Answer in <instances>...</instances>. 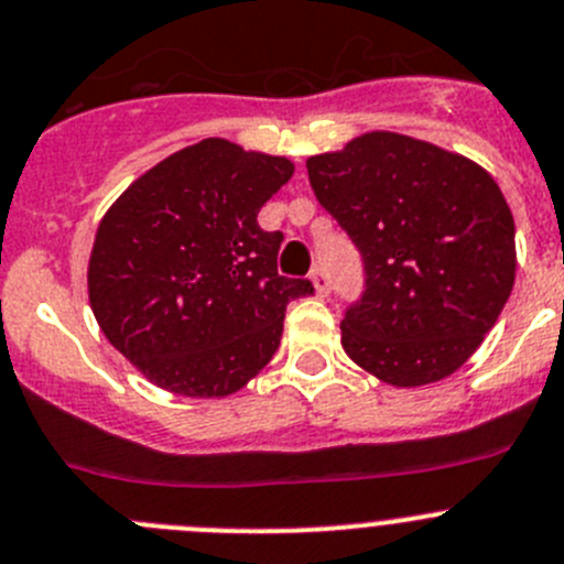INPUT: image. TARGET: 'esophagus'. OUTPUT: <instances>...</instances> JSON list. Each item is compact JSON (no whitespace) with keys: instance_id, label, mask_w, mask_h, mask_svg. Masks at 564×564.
Wrapping results in <instances>:
<instances>
[{"instance_id":"1","label":"esophagus","mask_w":564,"mask_h":564,"mask_svg":"<svg viewBox=\"0 0 564 564\" xmlns=\"http://www.w3.org/2000/svg\"><path fill=\"white\" fill-rule=\"evenodd\" d=\"M312 283H314V289H317V294L319 297H328V292H330V278H328V272L325 270H314L312 272Z\"/></svg>"}]
</instances>
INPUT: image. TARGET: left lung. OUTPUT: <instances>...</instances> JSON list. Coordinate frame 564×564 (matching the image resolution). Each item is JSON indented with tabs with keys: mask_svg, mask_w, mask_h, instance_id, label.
<instances>
[{
	"mask_svg": "<svg viewBox=\"0 0 564 564\" xmlns=\"http://www.w3.org/2000/svg\"><path fill=\"white\" fill-rule=\"evenodd\" d=\"M319 205L350 236L365 292L345 354L392 387L459 370L514 283V219L478 163L401 133H367L306 161Z\"/></svg>",
	"mask_w": 564,
	"mask_h": 564,
	"instance_id": "1",
	"label": "left lung"
}]
</instances>
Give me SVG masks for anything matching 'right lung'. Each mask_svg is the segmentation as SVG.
<instances>
[{
  "mask_svg": "<svg viewBox=\"0 0 564 564\" xmlns=\"http://www.w3.org/2000/svg\"><path fill=\"white\" fill-rule=\"evenodd\" d=\"M292 172L286 158L205 139L110 205L88 297L110 345L155 387L225 398L275 356L289 300L314 292L278 272L283 234L258 225Z\"/></svg>",
  "mask_w": 564,
  "mask_h": 564,
  "instance_id": "add662e5",
  "label": "right lung"
}]
</instances>
